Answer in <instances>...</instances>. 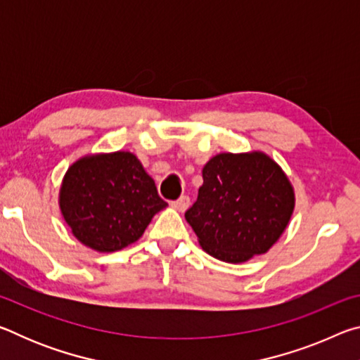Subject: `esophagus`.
<instances>
[{
	"label": "esophagus",
	"instance_id": "34e87169",
	"mask_svg": "<svg viewBox=\"0 0 360 360\" xmlns=\"http://www.w3.org/2000/svg\"><path fill=\"white\" fill-rule=\"evenodd\" d=\"M188 205H191V198L187 197V195H182L181 198H178L176 200V202H173V206L178 211H181V212H184L187 208H188Z\"/></svg>",
	"mask_w": 360,
	"mask_h": 360
}]
</instances>
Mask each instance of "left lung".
I'll use <instances>...</instances> for the list:
<instances>
[{"label": "left lung", "instance_id": "8db88e82", "mask_svg": "<svg viewBox=\"0 0 360 360\" xmlns=\"http://www.w3.org/2000/svg\"><path fill=\"white\" fill-rule=\"evenodd\" d=\"M294 206V187L273 158L259 150L224 152L205 165L186 221L210 255L241 264L275 245Z\"/></svg>", "mask_w": 360, "mask_h": 360}]
</instances>
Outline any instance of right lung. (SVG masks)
Returning <instances> with one entry per match:
<instances>
[{"label": "right lung", "mask_w": 360, "mask_h": 360, "mask_svg": "<svg viewBox=\"0 0 360 360\" xmlns=\"http://www.w3.org/2000/svg\"><path fill=\"white\" fill-rule=\"evenodd\" d=\"M60 210L72 235L98 252L138 241L167 203L135 154L85 155L72 163L60 187Z\"/></svg>", "instance_id": "add662e5"}]
</instances>
